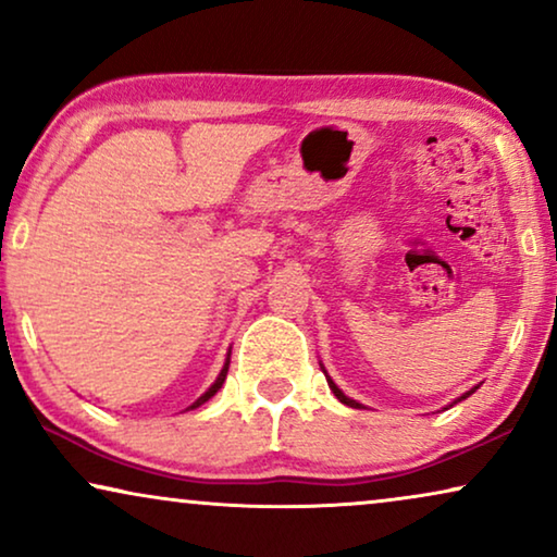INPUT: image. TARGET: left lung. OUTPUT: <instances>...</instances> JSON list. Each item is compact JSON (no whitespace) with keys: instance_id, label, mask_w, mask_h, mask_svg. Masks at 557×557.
<instances>
[{"instance_id":"1","label":"left lung","mask_w":557,"mask_h":557,"mask_svg":"<svg viewBox=\"0 0 557 557\" xmlns=\"http://www.w3.org/2000/svg\"><path fill=\"white\" fill-rule=\"evenodd\" d=\"M322 370H324V368H322ZM324 375H326V370H324ZM326 383H330V387H332V393H334V395H337V400H339V403H345V406H349V408H362V403H357V400H352V398H347V395L339 391V387H337V383H334V380H332L330 375H326ZM476 387H479V385H476ZM476 387H471V391H467V393H463V395H461V398H456L454 403H461V400H467V398H469V395L476 391Z\"/></svg>"}]
</instances>
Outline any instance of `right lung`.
Instances as JSON below:
<instances>
[{
    "label": "right lung",
    "instance_id": "obj_1",
    "mask_svg": "<svg viewBox=\"0 0 557 557\" xmlns=\"http://www.w3.org/2000/svg\"><path fill=\"white\" fill-rule=\"evenodd\" d=\"M227 368H231V352H227V357H225V364H223V370H220V375L215 377V383H212V385L208 387V391H205V393L200 395V398H197V400L193 403V406H189L187 410H193V408H200L202 403H208V400L212 398V395H215V393L220 391V387H223V383H225V375H227Z\"/></svg>",
    "mask_w": 557,
    "mask_h": 557
}]
</instances>
